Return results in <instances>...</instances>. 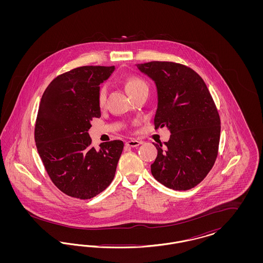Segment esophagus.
I'll return each instance as SVG.
<instances>
[{"mask_svg":"<svg viewBox=\"0 0 263 263\" xmlns=\"http://www.w3.org/2000/svg\"><path fill=\"white\" fill-rule=\"evenodd\" d=\"M142 142L141 141H138V140H129L126 142V146H129V147H138L139 145H141Z\"/></svg>","mask_w":263,"mask_h":263,"instance_id":"obj_1","label":"esophagus"}]
</instances>
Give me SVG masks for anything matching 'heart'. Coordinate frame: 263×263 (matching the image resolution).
Here are the masks:
<instances>
[{
    "label": "heart",
    "instance_id": "1",
    "mask_svg": "<svg viewBox=\"0 0 263 263\" xmlns=\"http://www.w3.org/2000/svg\"><path fill=\"white\" fill-rule=\"evenodd\" d=\"M126 91L129 93L130 97H132L133 95H135L138 91L142 90V89H149L147 83L139 78V77H129L128 79H126L125 81ZM106 95H107V89L106 87H101L99 91V96H98V101H99V105L103 106L106 100Z\"/></svg>",
    "mask_w": 263,
    "mask_h": 263
}]
</instances>
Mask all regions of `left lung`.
<instances>
[{"mask_svg":"<svg viewBox=\"0 0 263 263\" xmlns=\"http://www.w3.org/2000/svg\"><path fill=\"white\" fill-rule=\"evenodd\" d=\"M136 66L157 87L155 128L166 126L171 132L164 146L154 144L158 156L152 175L174 190L193 188L218 155L221 121L212 97L200 76L184 65L153 61Z\"/></svg>","mask_w":263,"mask_h":263,"instance_id":"1","label":"left lung"}]
</instances>
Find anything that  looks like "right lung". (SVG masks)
<instances>
[{
	"label": "right lung",
	"instance_id": "add662e5",
	"mask_svg": "<svg viewBox=\"0 0 263 263\" xmlns=\"http://www.w3.org/2000/svg\"><path fill=\"white\" fill-rule=\"evenodd\" d=\"M114 66H83L55 78L39 104L34 130L38 154L52 182L65 194L90 199L107 187L124 144L120 140L91 146L90 121L100 118V84Z\"/></svg>",
	"mask_w": 263,
	"mask_h": 263
}]
</instances>
